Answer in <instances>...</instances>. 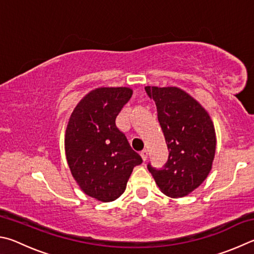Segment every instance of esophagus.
<instances>
[{
	"instance_id": "1",
	"label": "esophagus",
	"mask_w": 254,
	"mask_h": 254,
	"mask_svg": "<svg viewBox=\"0 0 254 254\" xmlns=\"http://www.w3.org/2000/svg\"><path fill=\"white\" fill-rule=\"evenodd\" d=\"M139 154H140L141 158H143V161H146V159H147V156H148V152H147V150H146V149H143Z\"/></svg>"
}]
</instances>
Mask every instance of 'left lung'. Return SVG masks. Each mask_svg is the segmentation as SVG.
<instances>
[{"mask_svg":"<svg viewBox=\"0 0 254 254\" xmlns=\"http://www.w3.org/2000/svg\"><path fill=\"white\" fill-rule=\"evenodd\" d=\"M157 108L168 159L161 168L148 163L159 190L170 197H183L206 179L215 155V130L210 116L189 93L176 87H145Z\"/></svg>","mask_w":254,"mask_h":254,"instance_id":"1","label":"left lung"}]
</instances>
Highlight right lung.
Returning a JSON list of instances; mask_svg holds the SVG:
<instances>
[{
    "label": "right lung",
    "instance_id": "1",
    "mask_svg": "<svg viewBox=\"0 0 254 254\" xmlns=\"http://www.w3.org/2000/svg\"><path fill=\"white\" fill-rule=\"evenodd\" d=\"M132 90L98 88L75 107L65 130L64 147L70 171L84 193L111 202L125 192L134 167L143 159L116 125Z\"/></svg>",
    "mask_w": 254,
    "mask_h": 254
}]
</instances>
